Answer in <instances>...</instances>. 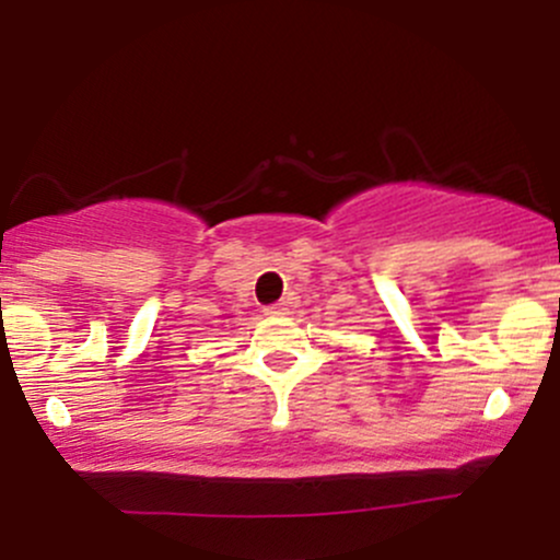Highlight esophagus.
<instances>
[{
  "label": "esophagus",
  "mask_w": 560,
  "mask_h": 560,
  "mask_svg": "<svg viewBox=\"0 0 560 560\" xmlns=\"http://www.w3.org/2000/svg\"><path fill=\"white\" fill-rule=\"evenodd\" d=\"M262 313H266V316H287L289 305L287 302H276V305H268Z\"/></svg>",
  "instance_id": "obj_1"
}]
</instances>
